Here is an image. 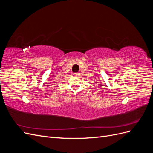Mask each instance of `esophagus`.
Masks as SVG:
<instances>
[{"label":"esophagus","mask_w":153,"mask_h":153,"mask_svg":"<svg viewBox=\"0 0 153 153\" xmlns=\"http://www.w3.org/2000/svg\"><path fill=\"white\" fill-rule=\"evenodd\" d=\"M80 75V73H74V75H75V76H78Z\"/></svg>","instance_id":"obj_1"}]
</instances>
